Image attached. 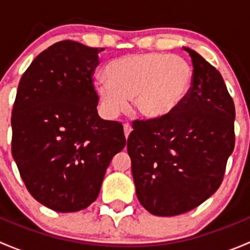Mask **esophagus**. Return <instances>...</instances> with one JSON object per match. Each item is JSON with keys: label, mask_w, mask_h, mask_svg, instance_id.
Segmentation results:
<instances>
[{"label": "esophagus", "mask_w": 250, "mask_h": 250, "mask_svg": "<svg viewBox=\"0 0 250 250\" xmlns=\"http://www.w3.org/2000/svg\"><path fill=\"white\" fill-rule=\"evenodd\" d=\"M123 130H125V138H128V137H129L130 132H132V130H133V128H132V125H128V123H125V125H123Z\"/></svg>", "instance_id": "obj_1"}]
</instances>
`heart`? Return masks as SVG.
Wrapping results in <instances>:
<instances>
[{
  "mask_svg": "<svg viewBox=\"0 0 250 250\" xmlns=\"http://www.w3.org/2000/svg\"><path fill=\"white\" fill-rule=\"evenodd\" d=\"M107 77L95 82V93L109 117L120 115L133 99L138 116L146 121L166 118L183 103L192 82L191 67L183 58L163 53L130 54L113 60Z\"/></svg>",
  "mask_w": 250,
  "mask_h": 250,
  "instance_id": "1",
  "label": "heart"
}]
</instances>
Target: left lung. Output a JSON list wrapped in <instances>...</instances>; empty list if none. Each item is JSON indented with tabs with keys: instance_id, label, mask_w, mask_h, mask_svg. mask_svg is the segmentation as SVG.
<instances>
[{
	"instance_id": "left-lung-1",
	"label": "left lung",
	"mask_w": 250,
	"mask_h": 250,
	"mask_svg": "<svg viewBox=\"0 0 250 250\" xmlns=\"http://www.w3.org/2000/svg\"><path fill=\"white\" fill-rule=\"evenodd\" d=\"M180 105L160 121L137 120L127 140L137 197L157 216L190 211L223 183L234 148V104L220 72L198 53Z\"/></svg>"
}]
</instances>
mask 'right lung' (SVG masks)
<instances>
[{
	"instance_id": "obj_1",
	"label": "right lung",
	"mask_w": 250,
	"mask_h": 250,
	"mask_svg": "<svg viewBox=\"0 0 250 250\" xmlns=\"http://www.w3.org/2000/svg\"><path fill=\"white\" fill-rule=\"evenodd\" d=\"M104 48L60 41L20 78L12 110V155L32 197L60 213L98 198L123 127L98 115L93 75Z\"/></svg>"
}]
</instances>
